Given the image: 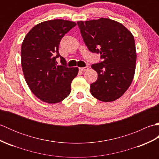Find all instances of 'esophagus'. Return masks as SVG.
<instances>
[{"label":"esophagus","mask_w":159,"mask_h":159,"mask_svg":"<svg viewBox=\"0 0 159 159\" xmlns=\"http://www.w3.org/2000/svg\"><path fill=\"white\" fill-rule=\"evenodd\" d=\"M89 69V67L88 66H85V67H80L79 70L80 71H82V72H85L87 70Z\"/></svg>","instance_id":"obj_1"}]
</instances>
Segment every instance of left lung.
Returning <instances> with one entry per match:
<instances>
[{
    "mask_svg": "<svg viewBox=\"0 0 159 159\" xmlns=\"http://www.w3.org/2000/svg\"><path fill=\"white\" fill-rule=\"evenodd\" d=\"M83 41L101 61L92 65L98 79L90 85V92L98 100L111 102L119 98L133 81L137 54L132 33L108 18L77 22Z\"/></svg>",
    "mask_w": 159,
    "mask_h": 159,
    "instance_id": "obj_1",
    "label": "left lung"
}]
</instances>
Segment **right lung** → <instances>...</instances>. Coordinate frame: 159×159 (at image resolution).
<instances>
[{
  "mask_svg": "<svg viewBox=\"0 0 159 159\" xmlns=\"http://www.w3.org/2000/svg\"><path fill=\"white\" fill-rule=\"evenodd\" d=\"M76 25L61 19L48 20L31 29L21 47V64L26 82L35 96L43 102L57 103L71 92V83L79 72L68 67L59 55L61 40ZM60 58L62 65H57Z\"/></svg>",
  "mask_w": 159,
  "mask_h": 159,
  "instance_id": "right-lung-1",
  "label": "right lung"
}]
</instances>
